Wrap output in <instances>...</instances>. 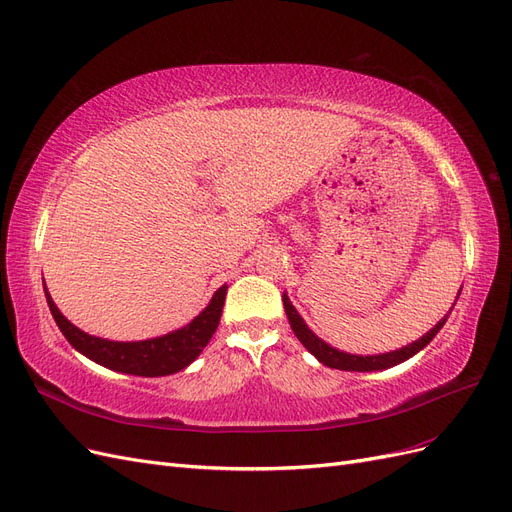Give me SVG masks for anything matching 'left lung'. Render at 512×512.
Returning <instances> with one entry per match:
<instances>
[{"label": "left lung", "mask_w": 512, "mask_h": 512, "mask_svg": "<svg viewBox=\"0 0 512 512\" xmlns=\"http://www.w3.org/2000/svg\"><path fill=\"white\" fill-rule=\"evenodd\" d=\"M282 301H284V309H286V316H288L290 327H292L294 335H297L299 342L309 352H312L322 365L333 367V369H342V371H382V369H389V367H395L399 363L408 361L410 356H414L416 352H421L431 342V339L440 333V329L444 327L448 314H451V312H448L429 333H425L421 339H416V342H412V344H408L404 348L393 350V352H386V354L359 356V354L342 352V350L329 346L327 342H322V339L316 333L309 331L305 320L299 316L297 309H294V305L290 303L286 292H284V299Z\"/></svg>", "instance_id": "obj_1"}]
</instances>
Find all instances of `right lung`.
<instances>
[{
    "label": "right lung",
    "mask_w": 512,
    "mask_h": 512,
    "mask_svg": "<svg viewBox=\"0 0 512 512\" xmlns=\"http://www.w3.org/2000/svg\"><path fill=\"white\" fill-rule=\"evenodd\" d=\"M226 290V284L215 290L209 305L190 324H185V327L173 333H166L162 337L145 339V342H111V339L89 335L79 327H74V324L59 312L46 286L44 297L46 303H49V309L59 331L64 333V337L74 350H79L87 359L96 361L102 367L121 371V374L158 378L177 374V371L188 367L196 356L203 352V348L209 344V339L213 337L215 329H218L220 324Z\"/></svg>",
    "instance_id": "right-lung-1"
}]
</instances>
